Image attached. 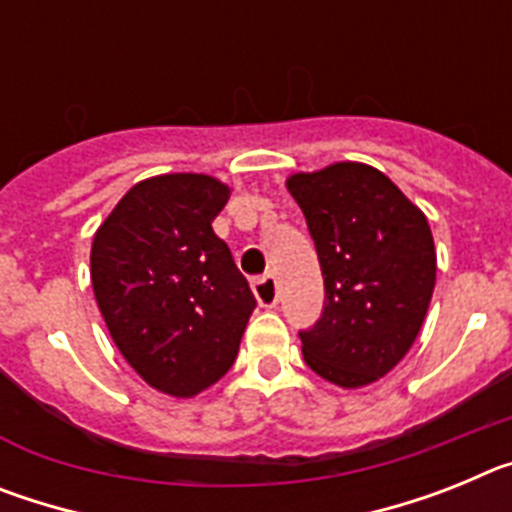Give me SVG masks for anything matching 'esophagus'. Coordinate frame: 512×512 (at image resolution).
I'll list each match as a JSON object with an SVG mask.
<instances>
[{
	"label": "esophagus",
	"instance_id": "obj_1",
	"mask_svg": "<svg viewBox=\"0 0 512 512\" xmlns=\"http://www.w3.org/2000/svg\"><path fill=\"white\" fill-rule=\"evenodd\" d=\"M253 295L261 307H274L279 302V282L274 274H264L253 282Z\"/></svg>",
	"mask_w": 512,
	"mask_h": 512
}]
</instances>
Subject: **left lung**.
<instances>
[{
    "label": "left lung",
    "mask_w": 512,
    "mask_h": 512,
    "mask_svg": "<svg viewBox=\"0 0 512 512\" xmlns=\"http://www.w3.org/2000/svg\"><path fill=\"white\" fill-rule=\"evenodd\" d=\"M325 284L320 318L300 330L312 372L364 387L408 354L431 305L436 248L423 212L366 164L287 179Z\"/></svg>",
    "instance_id": "8db88e82"
}]
</instances>
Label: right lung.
Returning <instances> with one entry per match:
<instances>
[{
    "mask_svg": "<svg viewBox=\"0 0 512 512\" xmlns=\"http://www.w3.org/2000/svg\"><path fill=\"white\" fill-rule=\"evenodd\" d=\"M228 194L205 174L153 176L94 235L92 287L112 341L166 395L192 397L228 374L256 307L212 230Z\"/></svg>",
    "mask_w": 512,
    "mask_h": 512,
    "instance_id": "add662e5",
    "label": "right lung"
}]
</instances>
